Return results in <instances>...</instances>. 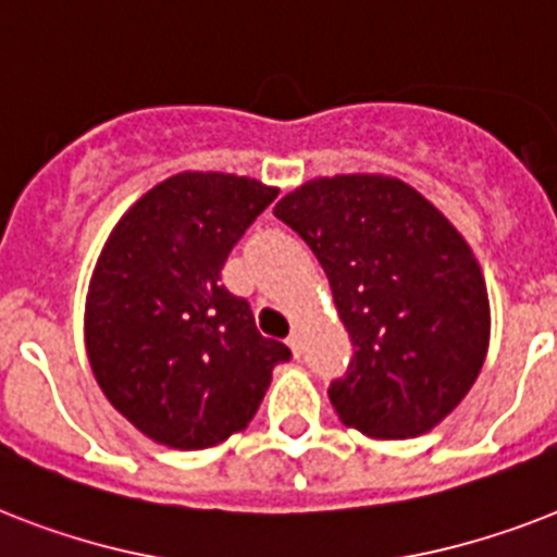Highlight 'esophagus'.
Instances as JSON below:
<instances>
[{"mask_svg":"<svg viewBox=\"0 0 557 557\" xmlns=\"http://www.w3.org/2000/svg\"><path fill=\"white\" fill-rule=\"evenodd\" d=\"M288 349H292L294 351V357H300V351H302V341H300V334H297V332H292V334H288Z\"/></svg>","mask_w":557,"mask_h":557,"instance_id":"34e87169","label":"esophagus"}]
</instances>
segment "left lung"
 <instances>
[{"mask_svg":"<svg viewBox=\"0 0 557 557\" xmlns=\"http://www.w3.org/2000/svg\"><path fill=\"white\" fill-rule=\"evenodd\" d=\"M323 265L355 357L329 388L337 418L377 441L426 435L474 386L490 294L472 248L409 183L318 176L274 206Z\"/></svg>","mask_w":557,"mask_h":557,"instance_id":"obj_1","label":"left lung"}]
</instances>
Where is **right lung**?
Masks as SVG:
<instances>
[{
	"instance_id": "1",
	"label": "right lung",
	"mask_w": 557,
	"mask_h": 557,
	"mask_svg": "<svg viewBox=\"0 0 557 557\" xmlns=\"http://www.w3.org/2000/svg\"><path fill=\"white\" fill-rule=\"evenodd\" d=\"M274 197L251 176L183 171L108 234L85 297V351L102 395L160 446L208 449L243 432L274 366L292 357L220 286L232 248Z\"/></svg>"
}]
</instances>
